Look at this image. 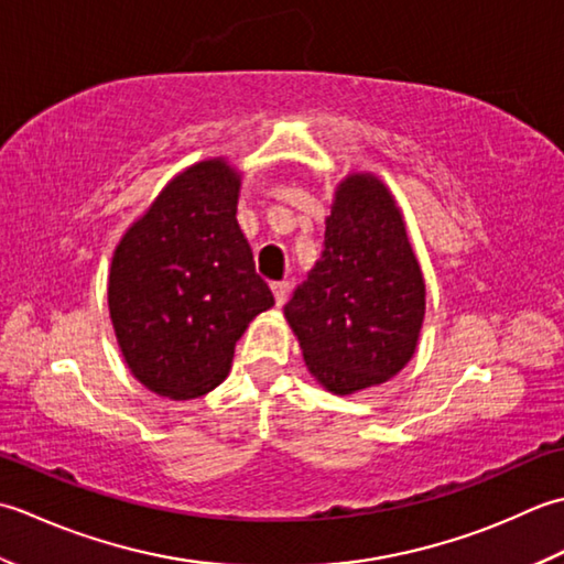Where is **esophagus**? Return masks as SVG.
<instances>
[{
    "label": "esophagus",
    "mask_w": 564,
    "mask_h": 564,
    "mask_svg": "<svg viewBox=\"0 0 564 564\" xmlns=\"http://www.w3.org/2000/svg\"><path fill=\"white\" fill-rule=\"evenodd\" d=\"M270 286H272V294H274V304L282 306L286 302V294H290V290H292V284L290 282H272Z\"/></svg>",
    "instance_id": "34e87169"
}]
</instances>
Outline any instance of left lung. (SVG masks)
<instances>
[{
	"mask_svg": "<svg viewBox=\"0 0 564 564\" xmlns=\"http://www.w3.org/2000/svg\"><path fill=\"white\" fill-rule=\"evenodd\" d=\"M423 314L426 284L392 194L372 175H350L321 260L284 304L308 370L336 394L382 384L411 360Z\"/></svg>",
	"mask_w": 564,
	"mask_h": 564,
	"instance_id": "left-lung-1",
	"label": "left lung"
}]
</instances>
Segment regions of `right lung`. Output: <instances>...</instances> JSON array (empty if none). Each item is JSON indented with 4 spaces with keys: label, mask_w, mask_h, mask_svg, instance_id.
<instances>
[{
    "label": "right lung",
    "mask_w": 564,
    "mask_h": 564,
    "mask_svg": "<svg viewBox=\"0 0 564 564\" xmlns=\"http://www.w3.org/2000/svg\"><path fill=\"white\" fill-rule=\"evenodd\" d=\"M240 177L204 160L160 192L111 260L109 312L131 372L170 399L212 392L238 338L274 304L236 221Z\"/></svg>",
    "instance_id": "1"
}]
</instances>
